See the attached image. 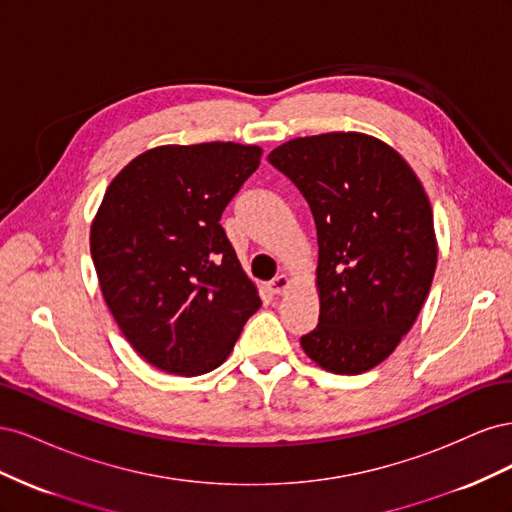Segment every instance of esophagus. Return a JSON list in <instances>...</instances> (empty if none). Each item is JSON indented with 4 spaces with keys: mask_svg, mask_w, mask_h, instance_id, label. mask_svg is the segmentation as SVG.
<instances>
[{
    "mask_svg": "<svg viewBox=\"0 0 512 512\" xmlns=\"http://www.w3.org/2000/svg\"><path fill=\"white\" fill-rule=\"evenodd\" d=\"M288 286H290V280H288V275H284V273L273 277V280L267 284L271 294H284L288 290Z\"/></svg>",
    "mask_w": 512,
    "mask_h": 512,
    "instance_id": "1",
    "label": "esophagus"
}]
</instances>
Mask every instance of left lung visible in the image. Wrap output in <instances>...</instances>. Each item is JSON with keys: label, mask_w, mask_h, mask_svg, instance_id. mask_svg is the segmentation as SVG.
<instances>
[{"label": "left lung", "mask_w": 512, "mask_h": 512, "mask_svg": "<svg viewBox=\"0 0 512 512\" xmlns=\"http://www.w3.org/2000/svg\"><path fill=\"white\" fill-rule=\"evenodd\" d=\"M269 162L297 185L318 235L320 316L301 346L333 374H363L397 348L429 294V198L406 160L367 134L294 138Z\"/></svg>", "instance_id": "8db88e82"}]
</instances>
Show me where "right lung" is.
Returning a JSON list of instances; mask_svg holds the SVG:
<instances>
[{"label": "right lung", "mask_w": 512, "mask_h": 512, "mask_svg": "<svg viewBox=\"0 0 512 512\" xmlns=\"http://www.w3.org/2000/svg\"><path fill=\"white\" fill-rule=\"evenodd\" d=\"M260 156L239 143L149 149L111 181L91 224L108 309L132 348L168 374L220 367L260 307L220 224Z\"/></svg>", "instance_id": "1"}]
</instances>
